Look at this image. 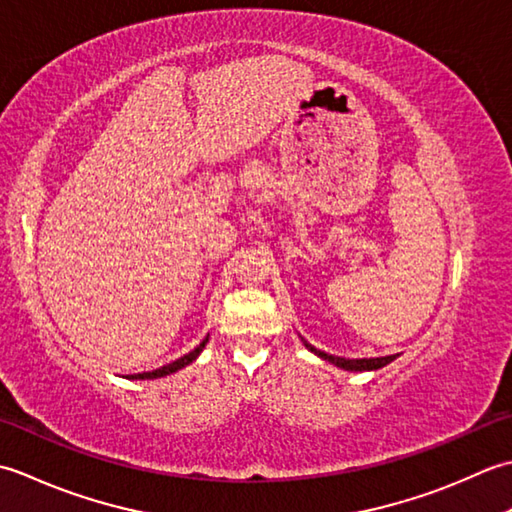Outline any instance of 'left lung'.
I'll use <instances>...</instances> for the list:
<instances>
[{
	"mask_svg": "<svg viewBox=\"0 0 512 512\" xmlns=\"http://www.w3.org/2000/svg\"><path fill=\"white\" fill-rule=\"evenodd\" d=\"M300 340H302V344H305V347H307L311 353H316L318 358L327 360V362H331V364H336L338 369H344V371H375V369L387 367L389 362L395 360V356H384V358H358V360L338 358V356H329V353L316 349L314 344H309L305 338H300Z\"/></svg>",
	"mask_w": 512,
	"mask_h": 512,
	"instance_id": "8db88e82",
	"label": "left lung"
}]
</instances>
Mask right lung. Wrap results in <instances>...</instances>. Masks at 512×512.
I'll use <instances>...</instances> for the list:
<instances>
[{
    "instance_id": "1",
    "label": "right lung",
    "mask_w": 512,
    "mask_h": 512,
    "mask_svg": "<svg viewBox=\"0 0 512 512\" xmlns=\"http://www.w3.org/2000/svg\"><path fill=\"white\" fill-rule=\"evenodd\" d=\"M207 342H210V333H207L205 340H203L201 344H198V347H196L194 351L185 353L183 358L174 360V362H170V364H165V367H161V369L148 371V373H134V375H130V380H156V378H165V375H170V373H176L179 369L187 367V364H192L198 356H201V351L205 349V344H207Z\"/></svg>"
}]
</instances>
